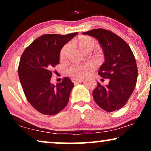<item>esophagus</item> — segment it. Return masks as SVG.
<instances>
[{
    "label": "esophagus",
    "instance_id": "obj_1",
    "mask_svg": "<svg viewBox=\"0 0 151 151\" xmlns=\"http://www.w3.org/2000/svg\"><path fill=\"white\" fill-rule=\"evenodd\" d=\"M82 81H83V79H76V78H73V79H72V82H73L74 84L80 83V82H82Z\"/></svg>",
    "mask_w": 151,
    "mask_h": 151
}]
</instances>
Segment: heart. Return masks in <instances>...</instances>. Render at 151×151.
Returning <instances> with one entry per match:
<instances>
[{
	"mask_svg": "<svg viewBox=\"0 0 151 151\" xmlns=\"http://www.w3.org/2000/svg\"><path fill=\"white\" fill-rule=\"evenodd\" d=\"M78 43L82 50L86 52L91 51L96 47L97 43L94 38L88 36H82L78 38ZM69 48V45H64L60 51V56L61 59L65 58L68 49ZM94 66L92 63L86 64H73L69 66L67 69V73L69 76L76 79H81L87 76L91 69H93Z\"/></svg>",
	"mask_w": 151,
	"mask_h": 151,
	"instance_id": "1",
	"label": "heart"
}]
</instances>
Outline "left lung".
<instances>
[{
  "label": "left lung",
  "mask_w": 151,
  "mask_h": 151,
  "mask_svg": "<svg viewBox=\"0 0 151 151\" xmlns=\"http://www.w3.org/2000/svg\"><path fill=\"white\" fill-rule=\"evenodd\" d=\"M96 38L104 51L105 62L98 74L109 79V84L98 82L93 91L95 102L103 110L112 112L122 108L135 89L137 67L133 51L122 38L111 31L95 29L86 32Z\"/></svg>",
  "instance_id": "obj_1"
}]
</instances>
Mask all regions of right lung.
<instances>
[{
  "label": "right lung",
  "instance_id": "right-lung-1",
  "mask_svg": "<svg viewBox=\"0 0 151 151\" xmlns=\"http://www.w3.org/2000/svg\"><path fill=\"white\" fill-rule=\"evenodd\" d=\"M78 34L42 35L21 55L18 71L22 89L28 102L42 114H57L69 102L74 84L67 77L56 86L51 84V69L60 63L63 47Z\"/></svg>",
  "mask_w": 151,
  "mask_h": 151
}]
</instances>
